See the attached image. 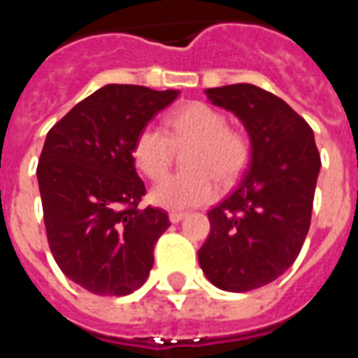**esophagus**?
<instances>
[{
	"mask_svg": "<svg viewBox=\"0 0 358 358\" xmlns=\"http://www.w3.org/2000/svg\"><path fill=\"white\" fill-rule=\"evenodd\" d=\"M186 218V213H178V210H172L171 215H169V220H171L172 224H176L180 220H184Z\"/></svg>",
	"mask_w": 358,
	"mask_h": 358,
	"instance_id": "1",
	"label": "esophagus"
}]
</instances>
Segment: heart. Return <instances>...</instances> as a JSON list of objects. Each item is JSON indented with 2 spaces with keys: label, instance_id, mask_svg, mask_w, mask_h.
Wrapping results in <instances>:
<instances>
[{
  "label": "heart",
  "instance_id": "obj_1",
  "mask_svg": "<svg viewBox=\"0 0 358 358\" xmlns=\"http://www.w3.org/2000/svg\"><path fill=\"white\" fill-rule=\"evenodd\" d=\"M161 126L145 124L132 145L136 166L148 178L157 180L169 171L174 143L194 141L187 151V172L163 178L151 189V201L163 209L182 210L201 207L218 195V182L228 184L238 178L249 157L245 136L228 128L222 110L207 103L194 101L182 105Z\"/></svg>",
  "mask_w": 358,
  "mask_h": 358
}]
</instances>
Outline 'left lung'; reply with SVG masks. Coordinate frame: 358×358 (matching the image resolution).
<instances>
[{
  "mask_svg": "<svg viewBox=\"0 0 358 358\" xmlns=\"http://www.w3.org/2000/svg\"><path fill=\"white\" fill-rule=\"evenodd\" d=\"M213 105L232 110L251 140L240 184L209 210L199 264L224 292H249L289 268L307 238L320 155L305 118L253 84L209 88Z\"/></svg>",
  "mask_w": 358,
  "mask_h": 358,
  "instance_id": "1",
  "label": "left lung"
}]
</instances>
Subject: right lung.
<instances>
[{
  "mask_svg": "<svg viewBox=\"0 0 358 358\" xmlns=\"http://www.w3.org/2000/svg\"><path fill=\"white\" fill-rule=\"evenodd\" d=\"M180 92L107 84L51 128L38 163L43 222L55 263L95 295H128L148 280L153 249L171 226L140 209L136 136Z\"/></svg>",
  "mask_w": 358,
  "mask_h": 358,
  "instance_id": "right-lung-1",
  "label": "right lung"
}]
</instances>
